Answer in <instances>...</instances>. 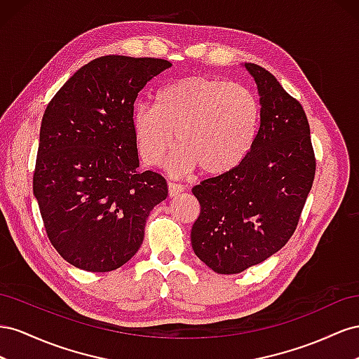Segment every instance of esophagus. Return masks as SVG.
<instances>
[{"label": "esophagus", "mask_w": 359, "mask_h": 359, "mask_svg": "<svg viewBox=\"0 0 359 359\" xmlns=\"http://www.w3.org/2000/svg\"><path fill=\"white\" fill-rule=\"evenodd\" d=\"M185 185H180V183H176V182H168V194L170 197H177L180 192L185 191Z\"/></svg>", "instance_id": "esophagus-1"}]
</instances>
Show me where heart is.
<instances>
[{
    "label": "heart",
    "mask_w": 359,
    "mask_h": 359,
    "mask_svg": "<svg viewBox=\"0 0 359 359\" xmlns=\"http://www.w3.org/2000/svg\"><path fill=\"white\" fill-rule=\"evenodd\" d=\"M260 109L248 88L206 76H188L163 86L155 107L135 105L132 132L141 161L159 165L174 141L172 172L200 165L212 176L236 168L248 155L259 129Z\"/></svg>",
    "instance_id": "b5f03b06"
}]
</instances>
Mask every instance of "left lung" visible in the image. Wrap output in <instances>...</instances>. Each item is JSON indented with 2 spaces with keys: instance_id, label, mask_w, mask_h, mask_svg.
I'll return each mask as SVG.
<instances>
[{
  "instance_id": "1",
  "label": "left lung",
  "mask_w": 359,
  "mask_h": 359,
  "mask_svg": "<svg viewBox=\"0 0 359 359\" xmlns=\"http://www.w3.org/2000/svg\"><path fill=\"white\" fill-rule=\"evenodd\" d=\"M260 95V125L236 168L203 180L192 192L200 215L191 242L217 273H239L289 242L313 187L316 156L299 100L264 67L245 65Z\"/></svg>"
}]
</instances>
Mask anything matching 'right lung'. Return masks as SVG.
I'll list each match as a JSON object with an SVG mask.
<instances>
[{"mask_svg":"<svg viewBox=\"0 0 359 359\" xmlns=\"http://www.w3.org/2000/svg\"><path fill=\"white\" fill-rule=\"evenodd\" d=\"M162 58L104 55L72 75L40 126L33 191L49 242L75 268L109 272L144 239L150 210L167 198L159 172L138 171L132 111Z\"/></svg>","mask_w":359,"mask_h":359,"instance_id":"1","label":"right lung"}]
</instances>
